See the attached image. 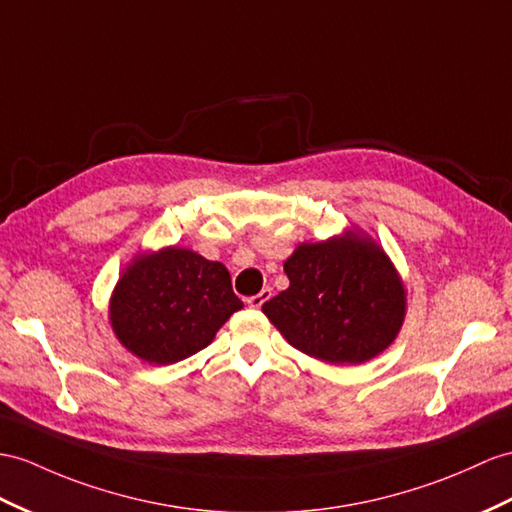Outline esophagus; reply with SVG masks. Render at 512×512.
I'll use <instances>...</instances> for the list:
<instances>
[{
	"instance_id": "1",
	"label": "esophagus",
	"mask_w": 512,
	"mask_h": 512,
	"mask_svg": "<svg viewBox=\"0 0 512 512\" xmlns=\"http://www.w3.org/2000/svg\"><path fill=\"white\" fill-rule=\"evenodd\" d=\"M271 297V289H263V291H260L258 295H252V297H247V304L249 306H252V308H260V306H263L265 302H267V299Z\"/></svg>"
}]
</instances>
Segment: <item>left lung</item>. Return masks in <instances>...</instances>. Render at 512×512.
I'll return each instance as SVG.
<instances>
[{
    "mask_svg": "<svg viewBox=\"0 0 512 512\" xmlns=\"http://www.w3.org/2000/svg\"><path fill=\"white\" fill-rule=\"evenodd\" d=\"M284 273L289 289L265 302L263 313L299 352L330 365H360L384 352L402 330V278L363 232L297 245Z\"/></svg>",
    "mask_w": 512,
    "mask_h": 512,
    "instance_id": "obj_1",
    "label": "left lung"
}]
</instances>
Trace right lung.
Wrapping results in <instances>:
<instances>
[{"label": "right lung", "mask_w": 512, "mask_h": 512, "mask_svg": "<svg viewBox=\"0 0 512 512\" xmlns=\"http://www.w3.org/2000/svg\"><path fill=\"white\" fill-rule=\"evenodd\" d=\"M243 302L228 269L193 249L162 247L134 256L110 297L119 343L149 365H171L213 343Z\"/></svg>", "instance_id": "add662e5"}]
</instances>
